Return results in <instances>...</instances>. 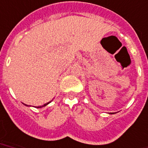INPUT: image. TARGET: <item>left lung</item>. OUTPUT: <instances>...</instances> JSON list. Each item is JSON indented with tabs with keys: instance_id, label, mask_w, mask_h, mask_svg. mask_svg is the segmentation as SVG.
<instances>
[{
	"instance_id": "left-lung-1",
	"label": "left lung",
	"mask_w": 148,
	"mask_h": 148,
	"mask_svg": "<svg viewBox=\"0 0 148 148\" xmlns=\"http://www.w3.org/2000/svg\"><path fill=\"white\" fill-rule=\"evenodd\" d=\"M111 114H113V113H112V112H111Z\"/></svg>"
}]
</instances>
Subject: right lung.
<instances>
[{"mask_svg":"<svg viewBox=\"0 0 148 148\" xmlns=\"http://www.w3.org/2000/svg\"><path fill=\"white\" fill-rule=\"evenodd\" d=\"M49 102H50V101H49ZM49 102H47V104H44L43 106H38L37 107V108H41V107H43V106H47V105H48L49 103Z\"/></svg>","mask_w":148,"mask_h":148,"instance_id":"right-lung-1","label":"right lung"}]
</instances>
